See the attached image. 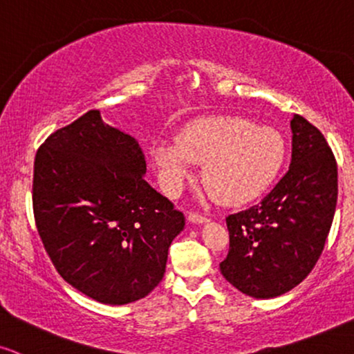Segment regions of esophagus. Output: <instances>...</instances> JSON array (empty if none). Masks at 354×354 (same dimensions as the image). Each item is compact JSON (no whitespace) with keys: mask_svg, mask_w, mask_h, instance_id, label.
<instances>
[{"mask_svg":"<svg viewBox=\"0 0 354 354\" xmlns=\"http://www.w3.org/2000/svg\"><path fill=\"white\" fill-rule=\"evenodd\" d=\"M189 221H192V223H205V221H208V218L202 215L200 212H190L189 213Z\"/></svg>","mask_w":354,"mask_h":354,"instance_id":"esophagus-1","label":"esophagus"}]
</instances>
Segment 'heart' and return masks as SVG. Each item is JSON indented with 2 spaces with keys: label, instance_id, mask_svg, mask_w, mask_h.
I'll list each match as a JSON object with an SVG mask.
<instances>
[{
  "label": "heart",
  "instance_id": "b5f03b06",
  "mask_svg": "<svg viewBox=\"0 0 354 354\" xmlns=\"http://www.w3.org/2000/svg\"><path fill=\"white\" fill-rule=\"evenodd\" d=\"M151 157L169 195L182 189L194 164H203L202 178L213 195L239 205L257 198L276 180L286 142L276 129L246 118L210 116L185 124L176 141H157Z\"/></svg>",
  "mask_w": 354,
  "mask_h": 354
}]
</instances>
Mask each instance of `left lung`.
Listing matches in <instances>:
<instances>
[{"instance_id":"obj_1","label":"left lung","mask_w":354,"mask_h":354,"mask_svg":"<svg viewBox=\"0 0 354 354\" xmlns=\"http://www.w3.org/2000/svg\"><path fill=\"white\" fill-rule=\"evenodd\" d=\"M290 128L286 176L259 205L226 216L230 250L220 270L254 299L286 294L310 274L337 208L338 167L325 136L300 115Z\"/></svg>"}]
</instances>
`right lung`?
I'll use <instances>...</instances> for the list:
<instances>
[{
  "instance_id": "obj_1",
  "label": "right lung",
  "mask_w": 354,
  "mask_h": 354,
  "mask_svg": "<svg viewBox=\"0 0 354 354\" xmlns=\"http://www.w3.org/2000/svg\"><path fill=\"white\" fill-rule=\"evenodd\" d=\"M138 141L98 110L54 131L34 160V220L57 272L110 305L136 302L162 281L185 216L144 180Z\"/></svg>"
}]
</instances>
